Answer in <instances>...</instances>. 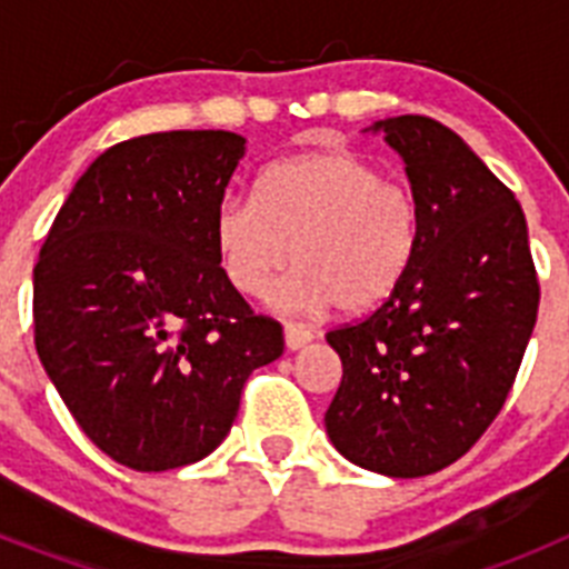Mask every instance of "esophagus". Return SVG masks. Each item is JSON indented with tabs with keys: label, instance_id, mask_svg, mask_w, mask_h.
Masks as SVG:
<instances>
[{
	"label": "esophagus",
	"instance_id": "esophagus-1",
	"mask_svg": "<svg viewBox=\"0 0 569 569\" xmlns=\"http://www.w3.org/2000/svg\"><path fill=\"white\" fill-rule=\"evenodd\" d=\"M310 341H313V330L305 328V325H296V321H284V345H288V350H299Z\"/></svg>",
	"mask_w": 569,
	"mask_h": 569
}]
</instances>
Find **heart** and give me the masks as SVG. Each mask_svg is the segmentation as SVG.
Instances as JSON below:
<instances>
[{
	"label": "heart",
	"instance_id": "1",
	"mask_svg": "<svg viewBox=\"0 0 569 569\" xmlns=\"http://www.w3.org/2000/svg\"><path fill=\"white\" fill-rule=\"evenodd\" d=\"M224 279L264 296L290 261L293 276L273 293L279 308L361 313L393 296L413 268L421 213L413 190L381 179L350 150H321L259 176L256 199L224 196L213 216Z\"/></svg>",
	"mask_w": 569,
	"mask_h": 569
}]
</instances>
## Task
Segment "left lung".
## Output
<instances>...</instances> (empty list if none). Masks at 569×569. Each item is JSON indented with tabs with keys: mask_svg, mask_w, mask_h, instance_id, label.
Wrapping results in <instances>:
<instances>
[{
	"mask_svg": "<svg viewBox=\"0 0 569 569\" xmlns=\"http://www.w3.org/2000/svg\"><path fill=\"white\" fill-rule=\"evenodd\" d=\"M367 130L405 159L421 241L376 313L328 333L341 385L325 427L347 461L416 479L461 459L505 407L536 328L539 276L525 210L459 133L430 116Z\"/></svg>",
	"mask_w": 569,
	"mask_h": 569,
	"instance_id": "left-lung-1",
	"label": "left lung"
}]
</instances>
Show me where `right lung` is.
Returning a JSON list of instances; mask_svg holds the SVG:
<instances>
[{"label":"right lung","instance_id":"add662e5","mask_svg":"<svg viewBox=\"0 0 569 569\" xmlns=\"http://www.w3.org/2000/svg\"><path fill=\"white\" fill-rule=\"evenodd\" d=\"M244 156L230 130H168L104 150L33 268V341L93 445L159 472L213 453L241 387L284 350L224 279L213 216Z\"/></svg>","mask_w":569,"mask_h":569}]
</instances>
